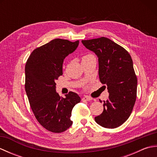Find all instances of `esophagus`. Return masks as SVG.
I'll return each instance as SVG.
<instances>
[{
	"label": "esophagus",
	"instance_id": "1",
	"mask_svg": "<svg viewBox=\"0 0 157 157\" xmlns=\"http://www.w3.org/2000/svg\"><path fill=\"white\" fill-rule=\"evenodd\" d=\"M91 100H92V98L90 97H89V96H85L82 98L83 101H91Z\"/></svg>",
	"mask_w": 157,
	"mask_h": 157
}]
</instances>
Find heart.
I'll list each match as a JSON object with an SVG mask.
<instances>
[{
	"instance_id": "1",
	"label": "heart",
	"mask_w": 157,
	"mask_h": 157,
	"mask_svg": "<svg viewBox=\"0 0 157 157\" xmlns=\"http://www.w3.org/2000/svg\"><path fill=\"white\" fill-rule=\"evenodd\" d=\"M94 56V55H92V54H88V55H86L84 56H83L82 57V61H84V60H86V59H88L90 58L91 57H93Z\"/></svg>"
}]
</instances>
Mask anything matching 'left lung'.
I'll list each match as a JSON object with an SVG mask.
<instances>
[{
    "label": "left lung",
    "instance_id": "8db88e82",
    "mask_svg": "<svg viewBox=\"0 0 157 157\" xmlns=\"http://www.w3.org/2000/svg\"><path fill=\"white\" fill-rule=\"evenodd\" d=\"M82 42L97 55L100 81L109 93L108 99L103 101V111L94 118L95 121L105 128H117L129 118L136 100L138 80L131 56L105 37Z\"/></svg>",
    "mask_w": 157,
    "mask_h": 157
}]
</instances>
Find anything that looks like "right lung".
Here are the masks:
<instances>
[{
    "label": "right lung",
    "mask_w": 157,
    "mask_h": 157,
    "mask_svg": "<svg viewBox=\"0 0 157 157\" xmlns=\"http://www.w3.org/2000/svg\"><path fill=\"white\" fill-rule=\"evenodd\" d=\"M79 40L56 38L34 50L25 64V88L35 117L42 127L61 133L72 125V109L81 98L69 92L65 98L56 92L55 81L63 75V60L78 46Z\"/></svg>",
    "instance_id": "obj_1"
}]
</instances>
